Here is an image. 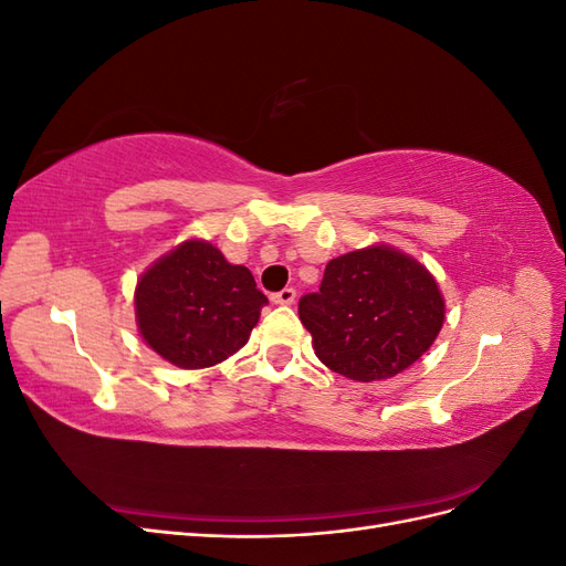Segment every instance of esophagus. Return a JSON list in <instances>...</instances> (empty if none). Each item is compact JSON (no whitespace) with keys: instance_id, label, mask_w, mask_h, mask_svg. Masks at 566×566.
<instances>
[{"instance_id":"esophagus-1","label":"esophagus","mask_w":566,"mask_h":566,"mask_svg":"<svg viewBox=\"0 0 566 566\" xmlns=\"http://www.w3.org/2000/svg\"><path fill=\"white\" fill-rule=\"evenodd\" d=\"M271 302H273V304H283V306L293 304V302H295V290H293V287H283L281 293H273V295H271Z\"/></svg>"}]
</instances>
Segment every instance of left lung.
<instances>
[{
	"label": "left lung",
	"mask_w": 566,
	"mask_h": 566,
	"mask_svg": "<svg viewBox=\"0 0 566 566\" xmlns=\"http://www.w3.org/2000/svg\"><path fill=\"white\" fill-rule=\"evenodd\" d=\"M447 304L434 276L391 245L328 262L318 293L300 300L321 364L356 382L387 380L413 366L437 339Z\"/></svg>",
	"instance_id": "8db88e82"
}]
</instances>
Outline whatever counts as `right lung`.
Instances as JSON below:
<instances>
[{"mask_svg": "<svg viewBox=\"0 0 566 566\" xmlns=\"http://www.w3.org/2000/svg\"><path fill=\"white\" fill-rule=\"evenodd\" d=\"M266 295L250 269L229 264L212 243L184 241L150 264L134 290L146 345L186 370L227 361L250 339Z\"/></svg>", "mask_w": 566, "mask_h": 566, "instance_id": "add662e5", "label": "right lung"}]
</instances>
